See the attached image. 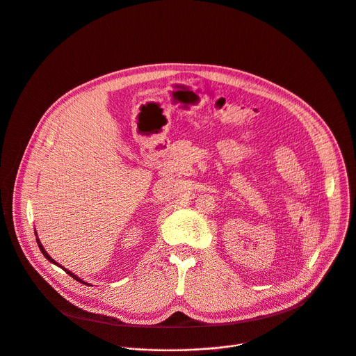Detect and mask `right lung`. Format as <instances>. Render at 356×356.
Masks as SVG:
<instances>
[{
	"label": "right lung",
	"mask_w": 356,
	"mask_h": 356,
	"mask_svg": "<svg viewBox=\"0 0 356 356\" xmlns=\"http://www.w3.org/2000/svg\"><path fill=\"white\" fill-rule=\"evenodd\" d=\"M35 234H36V233H35ZM36 236H38V234H36ZM36 241H38V245H39V250H40V251H42V254H43V255H44V258H46V259H47V261H50V262H51V264H54V265H57V266H60V268H61V269H64V270H65V272H67V273H68V275H70V276H71V277H74V279H76V280H79V282H80V283H83V285H90V283H87V282H84V280H83V279H80V277H79V276H77V275H74V273H73V272H71V270H68V269H65V268H63V266H61V265H60V264H57V262H56V261H54V259H53V258H51V257H50V255H49V254H47V252H46V250H44V248H43V245H42V243H40V240H39V238H36Z\"/></svg>",
	"instance_id": "1"
}]
</instances>
